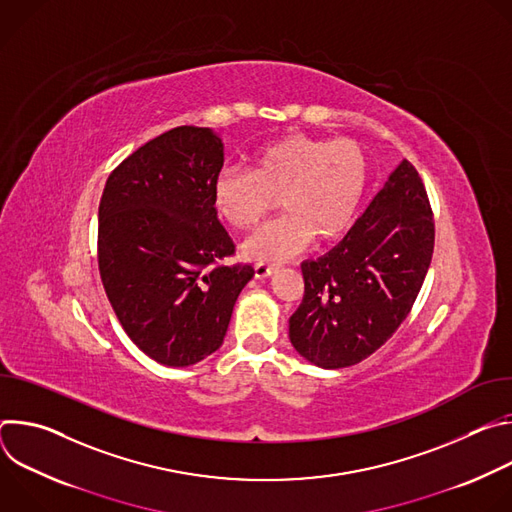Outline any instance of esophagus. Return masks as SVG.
Wrapping results in <instances>:
<instances>
[{
	"label": "esophagus",
	"mask_w": 512,
	"mask_h": 512,
	"mask_svg": "<svg viewBox=\"0 0 512 512\" xmlns=\"http://www.w3.org/2000/svg\"><path fill=\"white\" fill-rule=\"evenodd\" d=\"M277 271V265H267V263H257L255 265V277L265 279Z\"/></svg>",
	"instance_id": "esophagus-1"
}]
</instances>
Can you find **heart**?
Returning a JSON list of instances; mask_svg holds the SVG:
<instances>
[{"label":"heart","mask_w":512,"mask_h":512,"mask_svg":"<svg viewBox=\"0 0 512 512\" xmlns=\"http://www.w3.org/2000/svg\"><path fill=\"white\" fill-rule=\"evenodd\" d=\"M369 162L350 139L285 135L251 156V172L225 168L212 184L216 216L245 231L279 204L285 210L243 243L255 263H277L306 249L316 237L334 243L356 221L367 190Z\"/></svg>","instance_id":"1"}]
</instances>
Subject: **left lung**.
<instances>
[{"instance_id": "8db88e82", "label": "left lung", "mask_w": 512, "mask_h": 512, "mask_svg": "<svg viewBox=\"0 0 512 512\" xmlns=\"http://www.w3.org/2000/svg\"><path fill=\"white\" fill-rule=\"evenodd\" d=\"M433 216L417 170L403 160L352 225L304 261V300L289 340L316 367L344 369L381 348L411 312L433 255Z\"/></svg>"}]
</instances>
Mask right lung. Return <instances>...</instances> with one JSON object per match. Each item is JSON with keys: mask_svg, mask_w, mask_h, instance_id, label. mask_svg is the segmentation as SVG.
Returning <instances> with one entry per match:
<instances>
[{"mask_svg": "<svg viewBox=\"0 0 512 512\" xmlns=\"http://www.w3.org/2000/svg\"><path fill=\"white\" fill-rule=\"evenodd\" d=\"M225 145L182 125L148 141L109 176L99 204V271L133 344L166 367L221 348L251 265H223L235 245L212 184Z\"/></svg>", "mask_w": 512, "mask_h": 512, "instance_id": "add662e5", "label": "right lung"}]
</instances>
